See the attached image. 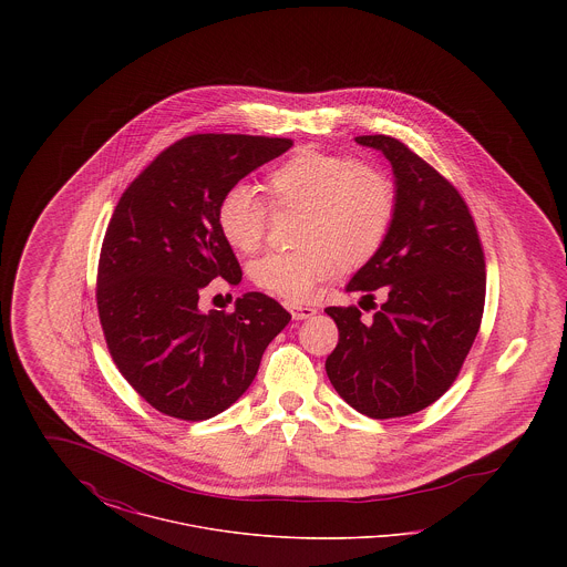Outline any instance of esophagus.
<instances>
[{
    "label": "esophagus",
    "instance_id": "esophagus-1",
    "mask_svg": "<svg viewBox=\"0 0 567 567\" xmlns=\"http://www.w3.org/2000/svg\"><path fill=\"white\" fill-rule=\"evenodd\" d=\"M285 306H287V310L291 312V317L296 321H303V319H310L312 315H317V308H312V306H301V303H296V301H287Z\"/></svg>",
    "mask_w": 567,
    "mask_h": 567
}]
</instances>
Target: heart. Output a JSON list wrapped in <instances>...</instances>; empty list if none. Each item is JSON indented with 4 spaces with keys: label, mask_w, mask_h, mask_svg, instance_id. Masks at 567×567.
I'll use <instances>...</instances> for the list:
<instances>
[{
    "label": "heart",
    "mask_w": 567,
    "mask_h": 567,
    "mask_svg": "<svg viewBox=\"0 0 567 567\" xmlns=\"http://www.w3.org/2000/svg\"><path fill=\"white\" fill-rule=\"evenodd\" d=\"M276 210H299L293 250H276L250 266L252 282L271 296L306 301L342 261L361 266L384 244L398 210L389 172L352 155L301 151L266 178ZM223 240L252 255L266 240L268 208L248 185H234L216 206Z\"/></svg>",
    "instance_id": "obj_1"
}]
</instances>
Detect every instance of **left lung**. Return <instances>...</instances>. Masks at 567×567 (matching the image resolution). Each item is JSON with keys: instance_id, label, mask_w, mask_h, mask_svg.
<instances>
[{"instance_id": "8db88e82", "label": "left lung", "mask_w": 567, "mask_h": 567, "mask_svg": "<svg viewBox=\"0 0 567 567\" xmlns=\"http://www.w3.org/2000/svg\"><path fill=\"white\" fill-rule=\"evenodd\" d=\"M393 167L398 210L377 255L347 291L374 301L372 323L357 306H329L338 347L324 370L340 398L372 419L414 414L455 382L485 310V252L458 190L391 135H359Z\"/></svg>"}]
</instances>
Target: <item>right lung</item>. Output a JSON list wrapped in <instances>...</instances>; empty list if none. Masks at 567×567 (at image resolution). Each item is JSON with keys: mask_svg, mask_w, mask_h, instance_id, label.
I'll use <instances>...</instances> for the list:
<instances>
[{"mask_svg": "<svg viewBox=\"0 0 567 567\" xmlns=\"http://www.w3.org/2000/svg\"><path fill=\"white\" fill-rule=\"evenodd\" d=\"M291 146L289 137L187 135L114 208L97 266L100 323L118 372L167 416L206 421L238 402L291 321L276 299L255 291L229 315L197 306L216 278L243 280L216 225L218 199Z\"/></svg>", "mask_w": 567, "mask_h": 567, "instance_id": "1", "label": "right lung"}]
</instances>
